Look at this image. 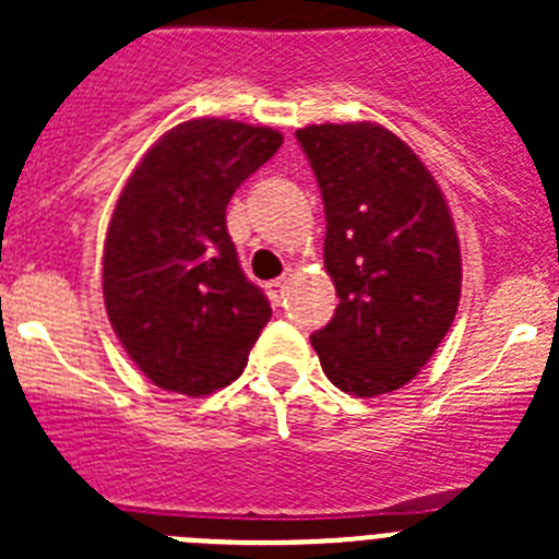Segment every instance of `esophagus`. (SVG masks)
<instances>
[{
	"label": "esophagus",
	"instance_id": "34e87169",
	"mask_svg": "<svg viewBox=\"0 0 559 559\" xmlns=\"http://www.w3.org/2000/svg\"><path fill=\"white\" fill-rule=\"evenodd\" d=\"M288 285H290V274L280 276V280H274V283H269V285H265V290H269V296H271V302H274V305H280V302H283L285 288H288Z\"/></svg>",
	"mask_w": 559,
	"mask_h": 559
}]
</instances>
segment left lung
Instances as JSON below:
<instances>
[{"label":"left lung","mask_w":559,"mask_h":559,"mask_svg":"<svg viewBox=\"0 0 559 559\" xmlns=\"http://www.w3.org/2000/svg\"><path fill=\"white\" fill-rule=\"evenodd\" d=\"M324 201V269L338 308L310 335L341 392L378 397L426 367L459 308L462 254L442 190L374 122L296 131Z\"/></svg>","instance_id":"8db88e82"}]
</instances>
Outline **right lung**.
I'll use <instances>...</instances> for the list:
<instances>
[{
	"label": "right lung",
	"instance_id": "right-lung-1",
	"mask_svg": "<svg viewBox=\"0 0 559 559\" xmlns=\"http://www.w3.org/2000/svg\"><path fill=\"white\" fill-rule=\"evenodd\" d=\"M280 145L274 128L181 122L145 153L114 206L103 249L108 322L165 392L229 386L269 324V299L226 231V204Z\"/></svg>",
	"mask_w": 559,
	"mask_h": 559
}]
</instances>
